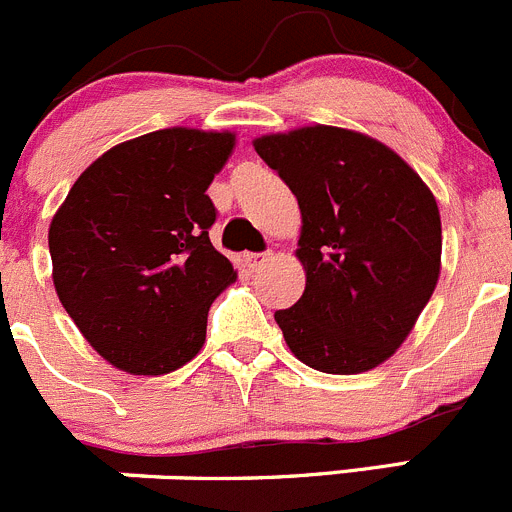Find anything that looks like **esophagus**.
Instances as JSON below:
<instances>
[{
	"label": "esophagus",
	"instance_id": "34e87169",
	"mask_svg": "<svg viewBox=\"0 0 512 512\" xmlns=\"http://www.w3.org/2000/svg\"><path fill=\"white\" fill-rule=\"evenodd\" d=\"M241 261H244V266L249 268V271H256V268H261L263 263L268 261V254H244Z\"/></svg>",
	"mask_w": 512,
	"mask_h": 512
}]
</instances>
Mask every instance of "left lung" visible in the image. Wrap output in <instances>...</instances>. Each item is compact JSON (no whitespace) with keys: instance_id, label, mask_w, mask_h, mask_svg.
<instances>
[{"instance_id":"1","label":"left lung","mask_w":512,"mask_h":512,"mask_svg":"<svg viewBox=\"0 0 512 512\" xmlns=\"http://www.w3.org/2000/svg\"><path fill=\"white\" fill-rule=\"evenodd\" d=\"M256 154L301 209L303 296L276 311L298 361L351 376L401 348L440 273V214L388 146L338 126L261 136Z\"/></svg>"}]
</instances>
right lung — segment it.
Wrapping results in <instances>:
<instances>
[{"label":"right lung","instance_id":"right-lung-1","mask_svg":"<svg viewBox=\"0 0 512 512\" xmlns=\"http://www.w3.org/2000/svg\"><path fill=\"white\" fill-rule=\"evenodd\" d=\"M229 131L161 129L101 154L49 226L57 296L111 366L164 376L206 341L214 298L236 278L211 246L209 184Z\"/></svg>","mask_w":512,"mask_h":512}]
</instances>
